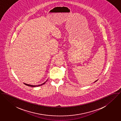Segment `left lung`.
<instances>
[{"instance_id":"1","label":"left lung","mask_w":121,"mask_h":121,"mask_svg":"<svg viewBox=\"0 0 121 121\" xmlns=\"http://www.w3.org/2000/svg\"><path fill=\"white\" fill-rule=\"evenodd\" d=\"M96 81H97V80L95 81V82H96Z\"/></svg>"}]
</instances>
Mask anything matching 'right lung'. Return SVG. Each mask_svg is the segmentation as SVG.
I'll return each instance as SVG.
<instances>
[{
  "mask_svg": "<svg viewBox=\"0 0 121 121\" xmlns=\"http://www.w3.org/2000/svg\"><path fill=\"white\" fill-rule=\"evenodd\" d=\"M45 83V82H44V83H43V84H40V85H38V86L37 85H30V84H26V83H24L25 84H26V85H27L28 86H30V87H36V86H40L41 85H43V84H44V83Z\"/></svg>",
  "mask_w": 121,
  "mask_h": 121,
  "instance_id": "add662e5",
  "label": "right lung"
}]
</instances>
